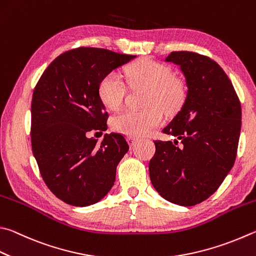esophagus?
Here are the masks:
<instances>
[{"label": "esophagus", "instance_id": "obj_1", "mask_svg": "<svg viewBox=\"0 0 256 256\" xmlns=\"http://www.w3.org/2000/svg\"><path fill=\"white\" fill-rule=\"evenodd\" d=\"M128 143H130V146H134L138 140L136 138H134V136H128Z\"/></svg>", "mask_w": 256, "mask_h": 256}]
</instances>
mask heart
<instances>
[{"mask_svg":"<svg viewBox=\"0 0 256 256\" xmlns=\"http://www.w3.org/2000/svg\"><path fill=\"white\" fill-rule=\"evenodd\" d=\"M125 76L132 88L146 87L143 110H126L116 115L112 126L125 136L140 138L153 131L164 122V112L174 113L186 98L184 82L172 75L164 64L142 58L125 68ZM98 92L106 108L116 110L122 106L128 88L118 72H110L100 80Z\"/></svg>","mask_w":256,"mask_h":256,"instance_id":"heart-1","label":"heart"}]
</instances>
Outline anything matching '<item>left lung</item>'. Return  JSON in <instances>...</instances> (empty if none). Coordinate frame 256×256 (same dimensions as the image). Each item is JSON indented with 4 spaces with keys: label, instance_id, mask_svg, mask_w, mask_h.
Listing matches in <instances>:
<instances>
[{
    "label": "left lung",
    "instance_id": "left-lung-1",
    "mask_svg": "<svg viewBox=\"0 0 256 256\" xmlns=\"http://www.w3.org/2000/svg\"><path fill=\"white\" fill-rule=\"evenodd\" d=\"M166 62L178 64L188 90L180 110L164 128V133L176 136L174 143L154 141L148 174L162 198L188 207L212 196L233 168L240 103L233 84L212 59L174 51Z\"/></svg>",
    "mask_w": 256,
    "mask_h": 256
}]
</instances>
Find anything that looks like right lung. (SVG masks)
<instances>
[{
	"label": "right lung",
	"instance_id": "obj_1",
	"mask_svg": "<svg viewBox=\"0 0 256 256\" xmlns=\"http://www.w3.org/2000/svg\"><path fill=\"white\" fill-rule=\"evenodd\" d=\"M136 57L102 48L69 50L49 64L34 87L32 152L44 184L68 205L98 202L114 186L128 142L120 134L110 133L97 144L87 133L108 130L100 80Z\"/></svg>",
	"mask_w": 256,
	"mask_h": 256
}]
</instances>
